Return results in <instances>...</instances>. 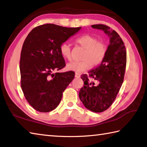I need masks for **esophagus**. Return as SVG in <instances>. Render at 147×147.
Returning a JSON list of instances; mask_svg holds the SVG:
<instances>
[{
    "label": "esophagus",
    "mask_w": 147,
    "mask_h": 147,
    "mask_svg": "<svg viewBox=\"0 0 147 147\" xmlns=\"http://www.w3.org/2000/svg\"><path fill=\"white\" fill-rule=\"evenodd\" d=\"M74 76H75L76 78H80V74L76 73H75V75H74Z\"/></svg>",
    "instance_id": "obj_1"
}]
</instances>
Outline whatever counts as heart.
<instances>
[{"label":"heart","mask_w":147,"mask_h":147,"mask_svg":"<svg viewBox=\"0 0 147 147\" xmlns=\"http://www.w3.org/2000/svg\"><path fill=\"white\" fill-rule=\"evenodd\" d=\"M80 47L85 49L81 57L82 61L71 62L66 65L69 71L80 73L88 69L92 66H97L102 61L107 51L105 42L99 41L98 38L89 34L80 36L76 39ZM60 52L64 59H71V49L67 42H63L60 47Z\"/></svg>","instance_id":"b5f03b06"}]
</instances>
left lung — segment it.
Returning <instances> with one entry per match:
<instances>
[{"label": "left lung", "mask_w": 147, "mask_h": 147, "mask_svg": "<svg viewBox=\"0 0 147 147\" xmlns=\"http://www.w3.org/2000/svg\"><path fill=\"white\" fill-rule=\"evenodd\" d=\"M91 27L104 31L110 37V45L100 64L88 71V76H81L84 85L79 97L86 108L100 113L110 107L119 93L124 77L127 54L124 43L117 32L105 25Z\"/></svg>", "instance_id": "1"}]
</instances>
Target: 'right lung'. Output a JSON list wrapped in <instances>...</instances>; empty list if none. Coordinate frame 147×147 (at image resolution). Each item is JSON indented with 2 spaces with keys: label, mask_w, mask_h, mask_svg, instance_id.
I'll list each match as a JSON object with an SVG mask.
<instances>
[{
  "label": "right lung",
  "mask_w": 147,
  "mask_h": 147,
  "mask_svg": "<svg viewBox=\"0 0 147 147\" xmlns=\"http://www.w3.org/2000/svg\"><path fill=\"white\" fill-rule=\"evenodd\" d=\"M81 28L45 24L33 28L26 37L20 61L21 87L25 99L36 110L46 113L55 109L74 79L73 71L52 72L65 65L60 45Z\"/></svg>",
  "instance_id": "obj_1"
}]
</instances>
